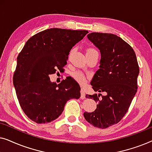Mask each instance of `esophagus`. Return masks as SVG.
Returning <instances> with one entry per match:
<instances>
[{
  "label": "esophagus",
  "instance_id": "1",
  "mask_svg": "<svg viewBox=\"0 0 152 152\" xmlns=\"http://www.w3.org/2000/svg\"><path fill=\"white\" fill-rule=\"evenodd\" d=\"M80 98L82 99H84L86 98V95H85V91H84V89H82V90H81V97H80Z\"/></svg>",
  "mask_w": 152,
  "mask_h": 152
}]
</instances>
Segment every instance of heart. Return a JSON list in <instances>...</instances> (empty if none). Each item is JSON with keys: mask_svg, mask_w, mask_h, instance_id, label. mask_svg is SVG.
Segmentation results:
<instances>
[{"mask_svg": "<svg viewBox=\"0 0 152 152\" xmlns=\"http://www.w3.org/2000/svg\"><path fill=\"white\" fill-rule=\"evenodd\" d=\"M91 52H97L95 49L93 48H89L87 50V53H91ZM72 76L77 82L80 83L81 84H85V82H86V77L82 72L80 71H76L72 73Z\"/></svg>", "mask_w": 152, "mask_h": 152, "instance_id": "heart-1", "label": "heart"}]
</instances>
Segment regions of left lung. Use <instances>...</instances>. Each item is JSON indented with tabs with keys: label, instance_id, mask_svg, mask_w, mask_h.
Returning <instances> with one entry per match:
<instances>
[{
	"label": "left lung",
	"instance_id": "8db88e82",
	"mask_svg": "<svg viewBox=\"0 0 152 152\" xmlns=\"http://www.w3.org/2000/svg\"><path fill=\"white\" fill-rule=\"evenodd\" d=\"M87 38L99 50L101 59L91 82L99 93L86 96L96 102L97 109L84 116L93 126L105 129L119 122L127 112L138 88V64L132 48L117 35L93 32ZM101 92L106 95L99 99Z\"/></svg>",
	"mask_w": 152,
	"mask_h": 152
}]
</instances>
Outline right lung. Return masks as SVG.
I'll return each instance as SVG.
<instances>
[{"mask_svg": "<svg viewBox=\"0 0 152 152\" xmlns=\"http://www.w3.org/2000/svg\"><path fill=\"white\" fill-rule=\"evenodd\" d=\"M87 30L50 28L32 36L18 55L14 86L25 114L37 123L57 119L70 99L80 97V86L66 79L59 84L50 75L67 64L70 50Z\"/></svg>", "mask_w": 152, "mask_h": 152, "instance_id": "1", "label": "right lung"}]
</instances>
